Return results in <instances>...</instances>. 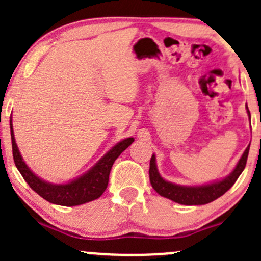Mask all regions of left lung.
Segmentation results:
<instances>
[{
  "label": "left lung",
  "mask_w": 261,
  "mask_h": 261,
  "mask_svg": "<svg viewBox=\"0 0 261 261\" xmlns=\"http://www.w3.org/2000/svg\"><path fill=\"white\" fill-rule=\"evenodd\" d=\"M247 114L250 115L249 109H247ZM249 149L250 145L244 151L243 156L240 158L239 163L236 164L235 169L227 177L223 178L222 180L204 184V186H179V184H174L165 180L158 172L155 155H152L151 159H150L149 169L150 183H151L152 188L160 196L172 199V201L177 202V203L187 204V206H199V204L210 203V202L215 201L218 197L225 194L235 184V181L238 180V178L240 177V174L245 169L247 155H249Z\"/></svg>",
  "instance_id": "8db88e82"
}]
</instances>
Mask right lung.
<instances>
[{
    "label": "right lung",
    "instance_id": "right-lung-1",
    "mask_svg": "<svg viewBox=\"0 0 261 261\" xmlns=\"http://www.w3.org/2000/svg\"><path fill=\"white\" fill-rule=\"evenodd\" d=\"M10 128H11V141H12V155H14V162L18 172L21 173L26 183L30 186L33 191L50 203L59 204V206H80V204L87 203L93 199L99 198L107 188L109 184V177L111 168L114 165L115 160L120 156L121 152L133 144L134 139L127 138L125 140L120 141L118 144L110 149L94 167L83 175H81L77 179L69 181L65 184H53L48 181L40 179L38 175L34 174L30 168L25 164L22 160L18 147L16 145L12 130V121L10 120Z\"/></svg>",
    "mask_w": 261,
    "mask_h": 261
}]
</instances>
